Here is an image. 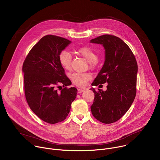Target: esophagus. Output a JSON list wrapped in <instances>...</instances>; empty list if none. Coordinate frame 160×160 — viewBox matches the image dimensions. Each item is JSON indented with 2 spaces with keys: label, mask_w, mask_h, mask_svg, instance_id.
Returning a JSON list of instances; mask_svg holds the SVG:
<instances>
[{
  "label": "esophagus",
  "mask_w": 160,
  "mask_h": 160,
  "mask_svg": "<svg viewBox=\"0 0 160 160\" xmlns=\"http://www.w3.org/2000/svg\"><path fill=\"white\" fill-rule=\"evenodd\" d=\"M84 91H85V89H83V88H78V93H79V94L84 92Z\"/></svg>",
  "instance_id": "esophagus-1"
}]
</instances>
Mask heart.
Returning a JSON list of instances; mask_svg holds the SVG:
<instances>
[{"instance_id":"b5f03b06","label":"heart","mask_w":160,"mask_h":160,"mask_svg":"<svg viewBox=\"0 0 160 160\" xmlns=\"http://www.w3.org/2000/svg\"><path fill=\"white\" fill-rule=\"evenodd\" d=\"M77 53L84 58L89 64L91 68H94L97 64L98 55L97 52L87 46H83L78 48ZM60 65L63 69L70 71L72 68V54L66 51H61L58 56ZM73 83L78 87H84L87 82L92 79V75L89 73H74L70 76Z\"/></svg>"}]
</instances>
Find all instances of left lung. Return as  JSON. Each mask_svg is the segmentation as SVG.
<instances>
[{
    "label": "left lung",
    "instance_id": "left-lung-1",
    "mask_svg": "<svg viewBox=\"0 0 160 160\" xmlns=\"http://www.w3.org/2000/svg\"><path fill=\"white\" fill-rule=\"evenodd\" d=\"M90 42L102 44L106 49L104 64L92 85L108 83L106 91L92 88L95 97L90 109L96 119L109 124L125 115L135 98L138 63L128 45L118 37L106 34Z\"/></svg>",
    "mask_w": 160,
    "mask_h": 160
}]
</instances>
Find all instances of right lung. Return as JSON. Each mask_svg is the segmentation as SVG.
Segmentation results:
<instances>
[{
    "mask_svg": "<svg viewBox=\"0 0 160 160\" xmlns=\"http://www.w3.org/2000/svg\"><path fill=\"white\" fill-rule=\"evenodd\" d=\"M70 43L61 37L45 35L32 48L22 64L27 101L35 115L48 123L64 121L77 94L75 87H66L72 82L58 59Z\"/></svg>",
    "mask_w": 160,
    "mask_h": 160,
    "instance_id": "right-lung-1",
    "label": "right lung"
}]
</instances>
